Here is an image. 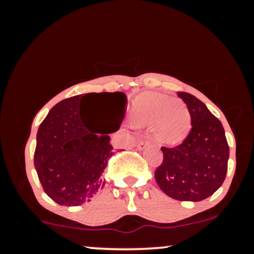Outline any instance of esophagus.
Here are the masks:
<instances>
[{"label":"esophagus","instance_id":"esophagus-1","mask_svg":"<svg viewBox=\"0 0 254 254\" xmlns=\"http://www.w3.org/2000/svg\"><path fill=\"white\" fill-rule=\"evenodd\" d=\"M149 144H150V142H149V139H148V138H144V141L139 139L138 143H137V149L142 150V149H144L145 147H148Z\"/></svg>","mask_w":254,"mask_h":254}]
</instances>
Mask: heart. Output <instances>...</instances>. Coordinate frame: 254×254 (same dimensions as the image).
Segmentation results:
<instances>
[{"mask_svg": "<svg viewBox=\"0 0 254 254\" xmlns=\"http://www.w3.org/2000/svg\"><path fill=\"white\" fill-rule=\"evenodd\" d=\"M135 123L155 127V136L166 145H178L191 130V116L185 105L159 93H145L137 99Z\"/></svg>", "mask_w": 254, "mask_h": 254, "instance_id": "obj_1", "label": "heart"}]
</instances>
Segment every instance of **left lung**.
I'll use <instances>...</instances> for the list:
<instances>
[{"label": "left lung", "mask_w": 254, "mask_h": 254, "mask_svg": "<svg viewBox=\"0 0 254 254\" xmlns=\"http://www.w3.org/2000/svg\"><path fill=\"white\" fill-rule=\"evenodd\" d=\"M178 97L188 106L192 129L180 145L161 148L164 161L156 168L155 179L173 199L199 202L223 184L229 147L222 124L205 104L189 93L179 92Z\"/></svg>", "instance_id": "8db88e82"}]
</instances>
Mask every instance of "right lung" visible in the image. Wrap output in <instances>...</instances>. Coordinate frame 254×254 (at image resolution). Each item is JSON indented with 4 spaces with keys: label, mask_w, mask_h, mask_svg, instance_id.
Instances as JSON below:
<instances>
[{
    "label": "right lung",
    "mask_w": 254,
    "mask_h": 254,
    "mask_svg": "<svg viewBox=\"0 0 254 254\" xmlns=\"http://www.w3.org/2000/svg\"><path fill=\"white\" fill-rule=\"evenodd\" d=\"M90 94L115 99L119 129L127 110V95L104 92L60 101L49 111L37 132L34 166L38 178L45 193L60 205L77 206L92 200L104 188L101 174L115 154L109 135L90 132L83 123L81 104Z\"/></svg>",
    "instance_id": "right-lung-1"
}]
</instances>
